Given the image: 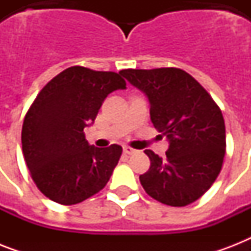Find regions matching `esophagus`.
<instances>
[{
    "label": "esophagus",
    "instance_id": "1",
    "mask_svg": "<svg viewBox=\"0 0 251 251\" xmlns=\"http://www.w3.org/2000/svg\"><path fill=\"white\" fill-rule=\"evenodd\" d=\"M124 152H125L126 155H133V153H135L137 151L134 149H131V147H129V146H125V147H124Z\"/></svg>",
    "mask_w": 251,
    "mask_h": 251
}]
</instances>
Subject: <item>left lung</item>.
<instances>
[{
  "label": "left lung",
  "mask_w": 251,
  "mask_h": 251,
  "mask_svg": "<svg viewBox=\"0 0 251 251\" xmlns=\"http://www.w3.org/2000/svg\"><path fill=\"white\" fill-rule=\"evenodd\" d=\"M121 75L147 96L155 129L169 142L167 157L151 150V165L139 176L146 193L172 207L199 199L215 182L226 155L222 110L197 80L176 68L127 69Z\"/></svg>",
  "instance_id": "obj_1"
}]
</instances>
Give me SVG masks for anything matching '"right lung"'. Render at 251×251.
I'll list each match as a JSON object with an SVG mask.
<instances>
[{
	"mask_svg": "<svg viewBox=\"0 0 251 251\" xmlns=\"http://www.w3.org/2000/svg\"><path fill=\"white\" fill-rule=\"evenodd\" d=\"M125 88L117 73L72 66L39 92L23 122L22 150L31 177L47 198L76 204L109 181L122 147L88 145L83 129L94 124L110 92Z\"/></svg>",
	"mask_w": 251,
	"mask_h": 251,
	"instance_id": "add662e5",
	"label": "right lung"
}]
</instances>
